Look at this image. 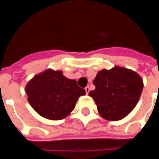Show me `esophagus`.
Returning a JSON list of instances; mask_svg holds the SVG:
<instances>
[{
	"label": "esophagus",
	"mask_w": 159,
	"mask_h": 159,
	"mask_svg": "<svg viewBox=\"0 0 159 159\" xmlns=\"http://www.w3.org/2000/svg\"><path fill=\"white\" fill-rule=\"evenodd\" d=\"M89 87H86L85 88V91H86V93L87 94H89Z\"/></svg>",
	"instance_id": "esophagus-1"
}]
</instances>
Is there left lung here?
I'll list each match as a JSON object with an SVG mask.
<instances>
[{
  "instance_id": "1",
  "label": "left lung",
  "mask_w": 159,
  "mask_h": 159,
  "mask_svg": "<svg viewBox=\"0 0 159 159\" xmlns=\"http://www.w3.org/2000/svg\"><path fill=\"white\" fill-rule=\"evenodd\" d=\"M93 84L95 89L89 94L100 116L109 121H118L128 116L138 103L143 89L140 75L120 66L100 70Z\"/></svg>"
}]
</instances>
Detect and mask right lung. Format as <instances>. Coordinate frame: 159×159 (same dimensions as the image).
<instances>
[{
  "mask_svg": "<svg viewBox=\"0 0 159 159\" xmlns=\"http://www.w3.org/2000/svg\"><path fill=\"white\" fill-rule=\"evenodd\" d=\"M28 101L40 116L50 120L64 119L76 107L85 90L69 79L62 70L48 69L37 74L27 83Z\"/></svg>",
  "mask_w": 159,
  "mask_h": 159,
  "instance_id": "add662e5",
  "label": "right lung"
}]
</instances>
